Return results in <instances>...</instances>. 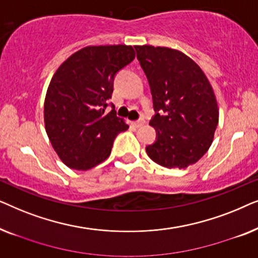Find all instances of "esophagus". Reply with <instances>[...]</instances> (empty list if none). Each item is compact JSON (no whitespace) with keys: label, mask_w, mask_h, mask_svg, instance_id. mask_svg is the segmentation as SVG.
<instances>
[{"label":"esophagus","mask_w":258,"mask_h":258,"mask_svg":"<svg viewBox=\"0 0 258 258\" xmlns=\"http://www.w3.org/2000/svg\"><path fill=\"white\" fill-rule=\"evenodd\" d=\"M133 123H134V125L139 128V126H142V125L146 124V119H144V118H140L139 121H135V122H133Z\"/></svg>","instance_id":"obj_1"}]
</instances>
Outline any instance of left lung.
Listing matches in <instances>:
<instances>
[{"label":"left lung","instance_id":"left-lung-1","mask_svg":"<svg viewBox=\"0 0 258 258\" xmlns=\"http://www.w3.org/2000/svg\"><path fill=\"white\" fill-rule=\"evenodd\" d=\"M135 49L156 111L149 124L157 140L146 148L148 156L169 169L189 167L214 141L218 105L213 87L201 67L182 51L148 44Z\"/></svg>","mask_w":258,"mask_h":258}]
</instances>
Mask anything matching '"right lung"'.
Returning <instances> with one entry per match:
<instances>
[{"label":"right lung","instance_id":"add662e5","mask_svg":"<svg viewBox=\"0 0 258 258\" xmlns=\"http://www.w3.org/2000/svg\"><path fill=\"white\" fill-rule=\"evenodd\" d=\"M135 58L132 45H88L70 55L49 83L44 126L67 167L88 170L107 160L118 133L129 125L105 112L115 74Z\"/></svg>","mask_w":258,"mask_h":258}]
</instances>
